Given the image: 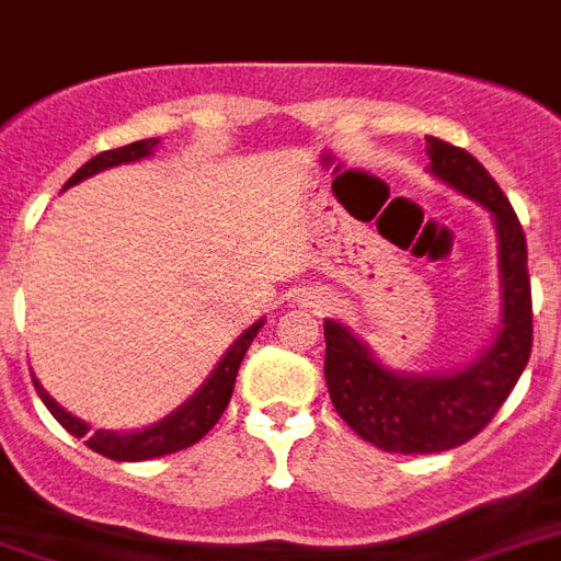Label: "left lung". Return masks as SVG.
<instances>
[{
	"label": "left lung",
	"mask_w": 561,
	"mask_h": 561,
	"mask_svg": "<svg viewBox=\"0 0 561 561\" xmlns=\"http://www.w3.org/2000/svg\"><path fill=\"white\" fill-rule=\"evenodd\" d=\"M431 171L495 215L501 253V329L495 343L460 373L399 375L346 329L325 320V383L341 419L396 454H436L457 448L492 422L522 378L533 350V294L527 238L513 203L469 151L427 136Z\"/></svg>",
	"instance_id": "left-lung-1"
}]
</instances>
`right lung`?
Listing matches in <instances>:
<instances>
[{"label": "right lung", "mask_w": 561, "mask_h": 561, "mask_svg": "<svg viewBox=\"0 0 561 561\" xmlns=\"http://www.w3.org/2000/svg\"><path fill=\"white\" fill-rule=\"evenodd\" d=\"M157 142H160V139H142V142H130L125 145V148H113V151L99 153V157H92L87 165H81V169L75 171L64 188L75 186V183H81V180L92 178L95 171H104L110 169V165L142 160V157H148V153L157 148ZM262 325L264 320H259V323L250 325V329L232 343V350L220 358L215 373L206 378V383L194 392L183 408H178L171 416L157 422V425L134 431V434H116V431H95V434H90V425L81 422V419H75L72 413H66V410L39 387L37 378H34V387H37V396L43 399V404L51 410V416H55L72 436H83V439H87L83 445H90L95 454L122 462L153 460V457H165V454L183 451V448H188V445H194L197 439H203V436L209 434L211 425H215L220 419V413L227 410L232 387H236L238 367H241V360H244L247 350H250V343H253V337L259 334Z\"/></svg>", "instance_id": "right-lung-1"}]
</instances>
